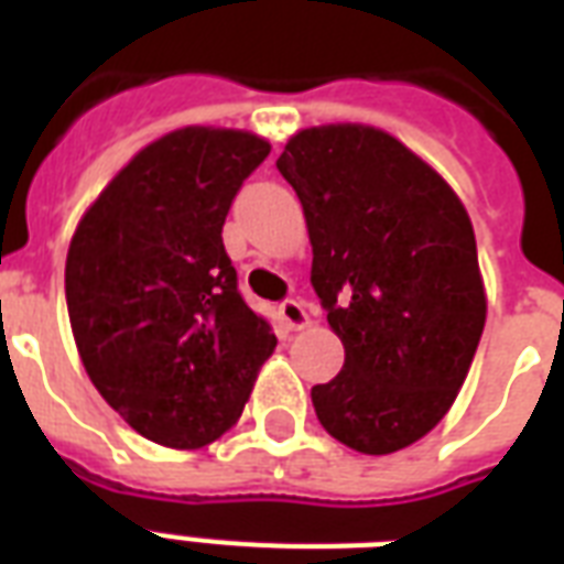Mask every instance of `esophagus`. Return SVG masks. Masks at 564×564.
I'll return each mask as SVG.
<instances>
[{"label": "esophagus", "mask_w": 564, "mask_h": 564, "mask_svg": "<svg viewBox=\"0 0 564 564\" xmlns=\"http://www.w3.org/2000/svg\"><path fill=\"white\" fill-rule=\"evenodd\" d=\"M278 316H281V322L290 327V330H301V327L310 325L307 310H304V304H301V301H295V299L281 301V307H278Z\"/></svg>", "instance_id": "34e87169"}]
</instances>
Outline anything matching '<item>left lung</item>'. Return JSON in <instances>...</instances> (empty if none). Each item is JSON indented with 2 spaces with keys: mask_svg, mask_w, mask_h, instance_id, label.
<instances>
[{
  "mask_svg": "<svg viewBox=\"0 0 564 564\" xmlns=\"http://www.w3.org/2000/svg\"><path fill=\"white\" fill-rule=\"evenodd\" d=\"M307 219L310 283L345 366L313 386L322 427L360 454H394L445 419L486 325L463 202L380 128L322 126L278 158Z\"/></svg>",
  "mask_w": 564,
  "mask_h": 564,
  "instance_id": "obj_1",
  "label": "left lung"
}]
</instances>
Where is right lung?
Listing matches in <instances>:
<instances>
[{
  "label": "right lung",
  "mask_w": 564,
  "mask_h": 564,
  "mask_svg": "<svg viewBox=\"0 0 564 564\" xmlns=\"http://www.w3.org/2000/svg\"><path fill=\"white\" fill-rule=\"evenodd\" d=\"M269 152L248 131H172L101 189L69 242L66 307L84 369L158 445L202 447L234 427L278 345L221 242Z\"/></svg>",
  "instance_id": "right-lung-1"
}]
</instances>
